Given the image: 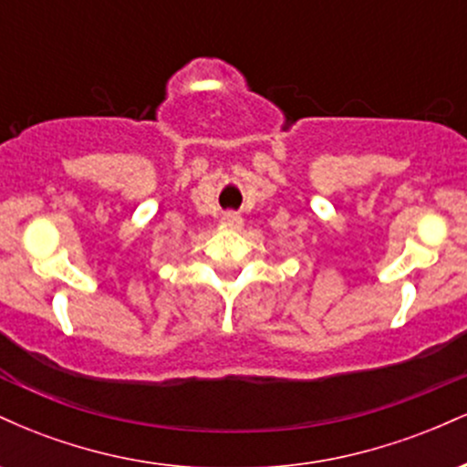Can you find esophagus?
<instances>
[{
  "label": "esophagus",
  "instance_id": "obj_1",
  "mask_svg": "<svg viewBox=\"0 0 467 467\" xmlns=\"http://www.w3.org/2000/svg\"><path fill=\"white\" fill-rule=\"evenodd\" d=\"M222 226L228 230H237V228H241V217L237 215V213H223Z\"/></svg>",
  "mask_w": 467,
  "mask_h": 467
}]
</instances>
